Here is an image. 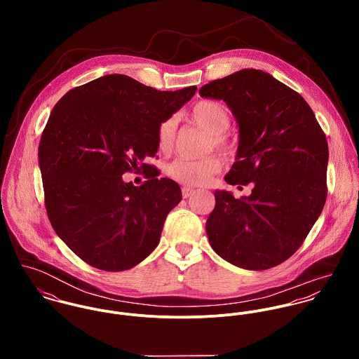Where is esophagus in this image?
I'll use <instances>...</instances> for the list:
<instances>
[{"mask_svg":"<svg viewBox=\"0 0 359 359\" xmlns=\"http://www.w3.org/2000/svg\"><path fill=\"white\" fill-rule=\"evenodd\" d=\"M195 194V189L194 188H191V187H184L182 188V196L187 199V198H189V196H192Z\"/></svg>","mask_w":359,"mask_h":359,"instance_id":"1","label":"esophagus"}]
</instances>
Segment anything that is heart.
<instances>
[{
	"mask_svg": "<svg viewBox=\"0 0 359 359\" xmlns=\"http://www.w3.org/2000/svg\"><path fill=\"white\" fill-rule=\"evenodd\" d=\"M191 118L210 134V145L219 149H228V141L222 135L231 124L228 109L222 103L205 100L196 103L191 110ZM177 133L174 118L164 120L157 131L158 149L167 152L172 148ZM221 170L219 158L208 156L205 158L178 157L168 164L167 172L174 180L187 185H202Z\"/></svg>",
	"mask_w": 359,
	"mask_h": 359,
	"instance_id": "1",
	"label": "heart"
}]
</instances>
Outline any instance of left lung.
<instances>
[{
    "instance_id": "1",
    "label": "left lung",
    "mask_w": 359,
    "mask_h": 359,
    "mask_svg": "<svg viewBox=\"0 0 359 359\" xmlns=\"http://www.w3.org/2000/svg\"><path fill=\"white\" fill-rule=\"evenodd\" d=\"M199 94L226 103L239 127L225 181L255 185L241 199L214 192L205 222L210 246L243 269L276 266L303 245L326 202V137L304 98L262 70L235 72Z\"/></svg>"
}]
</instances>
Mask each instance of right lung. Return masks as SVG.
Wrapping results in <instances>:
<instances>
[{"label": "right lung", "instance_id": "obj_1", "mask_svg": "<svg viewBox=\"0 0 359 359\" xmlns=\"http://www.w3.org/2000/svg\"><path fill=\"white\" fill-rule=\"evenodd\" d=\"M192 86L158 91L124 74H107L70 90L52 109L39 145L46 207L67 248L103 271H126L158 245L180 185L158 175L147 157L158 151L160 124L196 93ZM149 174L124 183L131 169Z\"/></svg>", "mask_w": 359, "mask_h": 359}]
</instances>
